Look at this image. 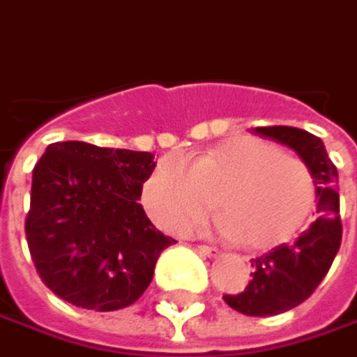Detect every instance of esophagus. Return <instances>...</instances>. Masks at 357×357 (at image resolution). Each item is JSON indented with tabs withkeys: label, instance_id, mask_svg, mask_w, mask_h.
I'll list each match as a JSON object with an SVG mask.
<instances>
[{
	"label": "esophagus",
	"instance_id": "obj_1",
	"mask_svg": "<svg viewBox=\"0 0 357 357\" xmlns=\"http://www.w3.org/2000/svg\"><path fill=\"white\" fill-rule=\"evenodd\" d=\"M196 249H198V253H202L204 257H216V255H218V249H216V247H208V245H198Z\"/></svg>",
	"mask_w": 357,
	"mask_h": 357
}]
</instances>
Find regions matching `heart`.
<instances>
[{
    "mask_svg": "<svg viewBox=\"0 0 357 357\" xmlns=\"http://www.w3.org/2000/svg\"><path fill=\"white\" fill-rule=\"evenodd\" d=\"M216 206L222 237L251 249L294 239L314 208L317 183L308 165L275 143L237 135L188 157L157 161L143 185L151 218L174 233L200 225Z\"/></svg>",
    "mask_w": 357,
    "mask_h": 357,
    "instance_id": "heart-1",
    "label": "heart"
}]
</instances>
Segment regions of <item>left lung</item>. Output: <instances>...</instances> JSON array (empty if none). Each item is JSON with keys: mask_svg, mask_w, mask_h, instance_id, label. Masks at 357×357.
I'll return each mask as SVG.
<instances>
[{"mask_svg": "<svg viewBox=\"0 0 357 357\" xmlns=\"http://www.w3.org/2000/svg\"><path fill=\"white\" fill-rule=\"evenodd\" d=\"M255 135L298 153L317 183V218L292 243H284L251 261V282L225 303L249 317H272L298 307L327 275L341 245L340 179L319 137L294 126H257Z\"/></svg>", "mask_w": 357, "mask_h": 357, "instance_id": "8db88e82", "label": "left lung"}]
</instances>
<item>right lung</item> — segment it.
I'll use <instances>...</instances> for the list:
<instances>
[{
  "instance_id": "right-lung-1",
  "label": "right lung",
  "mask_w": 357,
  "mask_h": 357,
  "mask_svg": "<svg viewBox=\"0 0 357 357\" xmlns=\"http://www.w3.org/2000/svg\"><path fill=\"white\" fill-rule=\"evenodd\" d=\"M153 159L82 141L47 146L32 172L26 239L59 298L102 312L141 298L161 251L176 243L139 204Z\"/></svg>"
}]
</instances>
